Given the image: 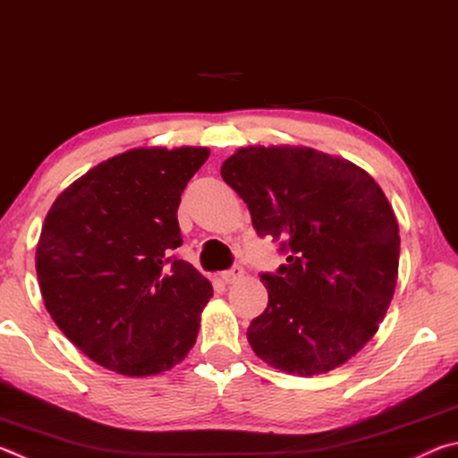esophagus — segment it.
<instances>
[{
	"label": "esophagus",
	"instance_id": "1",
	"mask_svg": "<svg viewBox=\"0 0 458 458\" xmlns=\"http://www.w3.org/2000/svg\"><path fill=\"white\" fill-rule=\"evenodd\" d=\"M242 276H244V268L240 267V265H236V267L228 268V270H224L222 281L226 283V284H230V283H234V281H238V278H242Z\"/></svg>",
	"mask_w": 458,
	"mask_h": 458
}]
</instances>
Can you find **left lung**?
<instances>
[{
	"instance_id": "left-lung-1",
	"label": "left lung",
	"mask_w": 458,
	"mask_h": 458,
	"mask_svg": "<svg viewBox=\"0 0 458 458\" xmlns=\"http://www.w3.org/2000/svg\"><path fill=\"white\" fill-rule=\"evenodd\" d=\"M220 174L286 265L260 275L268 305L248 344L268 366L327 374L374 337L396 291L392 206L363 169L309 147H242Z\"/></svg>"
}]
</instances>
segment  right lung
I'll list each match as a JSON object with an SVG mask.
<instances>
[{"label": "right lung", "instance_id": "obj_1", "mask_svg": "<svg viewBox=\"0 0 458 458\" xmlns=\"http://www.w3.org/2000/svg\"><path fill=\"white\" fill-rule=\"evenodd\" d=\"M206 147H141L60 193L36 248L44 305L92 361L123 376L172 369L196 344L212 284L174 254L177 208Z\"/></svg>", "mask_w": 458, "mask_h": 458}]
</instances>
